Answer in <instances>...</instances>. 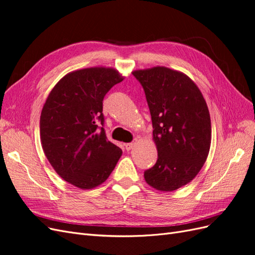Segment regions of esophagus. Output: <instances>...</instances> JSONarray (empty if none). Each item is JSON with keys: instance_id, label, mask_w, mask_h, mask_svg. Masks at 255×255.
<instances>
[{"instance_id": "esophagus-1", "label": "esophagus", "mask_w": 255, "mask_h": 255, "mask_svg": "<svg viewBox=\"0 0 255 255\" xmlns=\"http://www.w3.org/2000/svg\"><path fill=\"white\" fill-rule=\"evenodd\" d=\"M134 142H128V143H126L125 144V146H126V150L127 151H129L130 149H133V146H134Z\"/></svg>"}]
</instances>
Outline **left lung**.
Returning a JSON list of instances; mask_svg holds the SVG:
<instances>
[{
	"label": "left lung",
	"instance_id": "8db88e82",
	"mask_svg": "<svg viewBox=\"0 0 255 255\" xmlns=\"http://www.w3.org/2000/svg\"><path fill=\"white\" fill-rule=\"evenodd\" d=\"M141 84L151 114L157 160L144 180L161 191L189 183L210 152L211 117L205 100L187 75L166 67L133 72Z\"/></svg>",
	"mask_w": 255,
	"mask_h": 255
}]
</instances>
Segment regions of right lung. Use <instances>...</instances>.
<instances>
[{"label":"right lung","mask_w":255,"mask_h":255,"mask_svg":"<svg viewBox=\"0 0 255 255\" xmlns=\"http://www.w3.org/2000/svg\"><path fill=\"white\" fill-rule=\"evenodd\" d=\"M123 78L112 68H87L65 75L40 116L42 149L63 179L91 189L110 176L122 151L107 139L103 99Z\"/></svg>","instance_id":"add662e5"}]
</instances>
